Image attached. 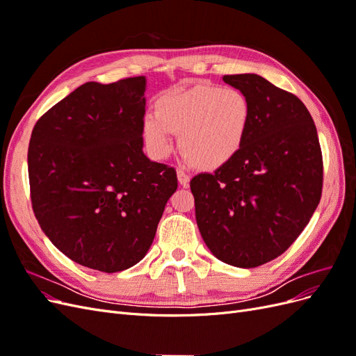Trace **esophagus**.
<instances>
[{"mask_svg":"<svg viewBox=\"0 0 356 356\" xmlns=\"http://www.w3.org/2000/svg\"><path fill=\"white\" fill-rule=\"evenodd\" d=\"M177 177H178V181H179L181 186H184V187L188 186L190 175L187 174V172H186L184 169H178V170H177Z\"/></svg>","mask_w":356,"mask_h":356,"instance_id":"obj_1","label":"esophagus"}]
</instances>
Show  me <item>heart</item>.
<instances>
[{
	"label": "heart",
	"instance_id": "heart-1",
	"mask_svg": "<svg viewBox=\"0 0 356 356\" xmlns=\"http://www.w3.org/2000/svg\"><path fill=\"white\" fill-rule=\"evenodd\" d=\"M252 105L233 88L190 84L161 92L154 115L145 117L144 139L157 157L170 154L172 134H181V149L202 170L225 166L241 153L250 134Z\"/></svg>",
	"mask_w": 356,
	"mask_h": 356
}]
</instances>
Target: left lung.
<instances>
[{
    "label": "left lung",
    "instance_id": "8db88e82",
    "mask_svg": "<svg viewBox=\"0 0 356 356\" xmlns=\"http://www.w3.org/2000/svg\"><path fill=\"white\" fill-rule=\"evenodd\" d=\"M252 105L246 141L230 163L190 182L202 238L218 260L243 268L294 243L322 195L316 126L296 95L257 74L224 75Z\"/></svg>",
    "mask_w": 356,
    "mask_h": 356
}]
</instances>
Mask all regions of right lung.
Here are the masks:
<instances>
[{
	"instance_id": "add662e5",
	"label": "right lung",
	"mask_w": 356,
	"mask_h": 356,
	"mask_svg": "<svg viewBox=\"0 0 356 356\" xmlns=\"http://www.w3.org/2000/svg\"><path fill=\"white\" fill-rule=\"evenodd\" d=\"M145 77L84 83L42 114L28 148L41 230L72 261L105 273L141 261L177 172L143 153Z\"/></svg>"
}]
</instances>
